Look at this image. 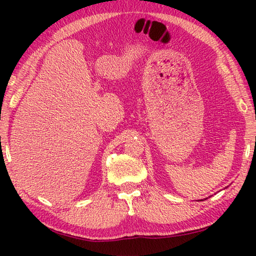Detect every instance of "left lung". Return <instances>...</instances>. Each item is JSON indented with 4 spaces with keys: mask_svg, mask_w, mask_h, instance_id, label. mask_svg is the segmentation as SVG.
<instances>
[{
    "mask_svg": "<svg viewBox=\"0 0 256 256\" xmlns=\"http://www.w3.org/2000/svg\"><path fill=\"white\" fill-rule=\"evenodd\" d=\"M201 201H203V200H201Z\"/></svg>",
    "mask_w": 256,
    "mask_h": 256,
    "instance_id": "1",
    "label": "left lung"
}]
</instances>
